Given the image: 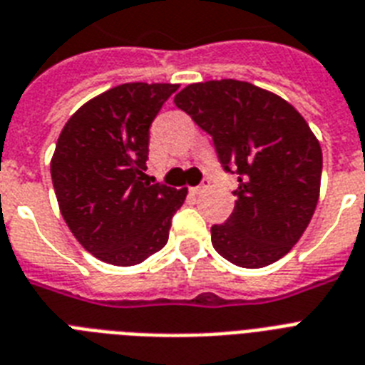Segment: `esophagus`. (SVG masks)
<instances>
[{
  "label": "esophagus",
  "instance_id": "obj_1",
  "mask_svg": "<svg viewBox=\"0 0 365 365\" xmlns=\"http://www.w3.org/2000/svg\"><path fill=\"white\" fill-rule=\"evenodd\" d=\"M208 187H210V182H208V180H205V182L200 183V185H197V187H191V193L200 195V193H205Z\"/></svg>",
  "mask_w": 365,
  "mask_h": 365
}]
</instances>
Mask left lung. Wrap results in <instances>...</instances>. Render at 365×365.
Wrapping results in <instances>:
<instances>
[{"label":"left lung","mask_w":365,"mask_h":365,"mask_svg":"<svg viewBox=\"0 0 365 365\" xmlns=\"http://www.w3.org/2000/svg\"><path fill=\"white\" fill-rule=\"evenodd\" d=\"M174 104L210 134L223 170L239 178L235 210L212 225V244L246 269L271 265L311 222L320 193L322 149L294 106L237 79L195 83Z\"/></svg>","instance_id":"obj_1"}]
</instances>
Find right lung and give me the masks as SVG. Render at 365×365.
<instances>
[{"label": "right lung", "mask_w": 365, "mask_h": 365, "mask_svg": "<svg viewBox=\"0 0 365 365\" xmlns=\"http://www.w3.org/2000/svg\"><path fill=\"white\" fill-rule=\"evenodd\" d=\"M170 83H125L70 117L51 176L60 212L83 248L111 265L142 263L168 242L187 189L145 180L149 126L176 93Z\"/></svg>", "instance_id": "add662e5"}]
</instances>
